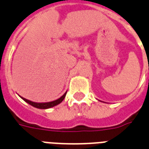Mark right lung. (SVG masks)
Here are the masks:
<instances>
[{"mask_svg": "<svg viewBox=\"0 0 149 149\" xmlns=\"http://www.w3.org/2000/svg\"><path fill=\"white\" fill-rule=\"evenodd\" d=\"M67 95V92L63 94V95L61 96V98H59L58 99L55 100V101H53V102H42V103H37V102H33L32 101H29L28 99H26V98H22L19 95L21 98L22 100H24L25 102H27L28 104H29L30 105L33 106V107H36V108H38V109H47V108H51V107H53L54 106L59 104L60 103L63 102V100L64 99L65 96Z\"/></svg>", "mask_w": 149, "mask_h": 149, "instance_id": "add662e5", "label": "right lung"}]
</instances>
